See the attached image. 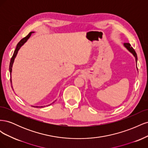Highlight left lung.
I'll use <instances>...</instances> for the list:
<instances>
[{
  "label": "left lung",
  "mask_w": 148,
  "mask_h": 148,
  "mask_svg": "<svg viewBox=\"0 0 148 148\" xmlns=\"http://www.w3.org/2000/svg\"><path fill=\"white\" fill-rule=\"evenodd\" d=\"M123 46H124V47H125V48H126V49H127V50H128L130 52L132 53L133 56L134 57H135V61H136V66H137L138 57H137V54H136V52L135 51V50H134V49H133L132 47H131L130 44H129V43H124V44H123ZM136 69H137V70H138L137 66H136Z\"/></svg>",
  "instance_id": "left-lung-1"
}]
</instances>
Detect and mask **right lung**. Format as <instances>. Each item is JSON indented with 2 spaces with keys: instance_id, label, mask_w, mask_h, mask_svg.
Returning a JSON list of instances; mask_svg holds the SVG:
<instances>
[{
  "instance_id": "obj_1",
  "label": "right lung",
  "mask_w": 148,
  "mask_h": 148,
  "mask_svg": "<svg viewBox=\"0 0 148 148\" xmlns=\"http://www.w3.org/2000/svg\"><path fill=\"white\" fill-rule=\"evenodd\" d=\"M34 32H33V31H32V32H30L24 38L22 39L21 41L17 44L16 45V49L14 51V52H13V56L12 57V59L10 60V66H9V71H10V82H11V86H12V88L13 89V86H12V66H13V62H14L15 61V59L16 57V55L18 53V51L20 50V49L21 47L22 46L24 45V44L28 41V39L30 38V36H31V34H32V33H33ZM54 102H53L52 103H53ZM52 104H50L48 106H50ZM33 107H45V106H33Z\"/></svg>"
}]
</instances>
